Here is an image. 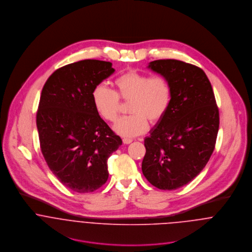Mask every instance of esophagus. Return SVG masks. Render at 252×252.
Listing matches in <instances>:
<instances>
[{
	"mask_svg": "<svg viewBox=\"0 0 252 252\" xmlns=\"http://www.w3.org/2000/svg\"><path fill=\"white\" fill-rule=\"evenodd\" d=\"M132 142H133L132 139H128V138H124V139H123V143L125 144H131Z\"/></svg>",
	"mask_w": 252,
	"mask_h": 252,
	"instance_id": "1",
	"label": "esophagus"
}]
</instances>
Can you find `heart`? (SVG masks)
Instances as JSON below:
<instances>
[{
  "label": "heart",
  "instance_id": "heart-1",
  "mask_svg": "<svg viewBox=\"0 0 252 252\" xmlns=\"http://www.w3.org/2000/svg\"><path fill=\"white\" fill-rule=\"evenodd\" d=\"M115 91L105 84H98L92 91V101L98 114L108 122H115L119 115L121 102H130L131 113L118 120L114 131L124 137L133 138L144 134L148 121L156 124L163 119L171 106L172 86L161 75L152 76L129 71L115 78Z\"/></svg>",
  "mask_w": 252,
  "mask_h": 252
}]
</instances>
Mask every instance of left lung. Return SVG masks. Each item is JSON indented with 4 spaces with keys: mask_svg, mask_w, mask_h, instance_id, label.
Returning a JSON list of instances; mask_svg holds the SVG:
<instances>
[{
    "mask_svg": "<svg viewBox=\"0 0 252 252\" xmlns=\"http://www.w3.org/2000/svg\"><path fill=\"white\" fill-rule=\"evenodd\" d=\"M148 68L172 86L167 113L144 139L142 170L162 190H175L194 180L209 162L216 146L219 110L205 72L180 60L164 59Z\"/></svg>",
    "mask_w": 252,
    "mask_h": 252,
    "instance_id": "obj_1",
    "label": "left lung"
}]
</instances>
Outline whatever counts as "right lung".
<instances>
[{
    "label": "right lung",
    "instance_id": "obj_1",
    "mask_svg": "<svg viewBox=\"0 0 252 252\" xmlns=\"http://www.w3.org/2000/svg\"><path fill=\"white\" fill-rule=\"evenodd\" d=\"M110 62L82 60L46 80L36 112L44 160L60 182L89 193L108 180V159L122 144L94 108L92 91L114 72Z\"/></svg>",
    "mask_w": 252,
    "mask_h": 252
}]
</instances>
